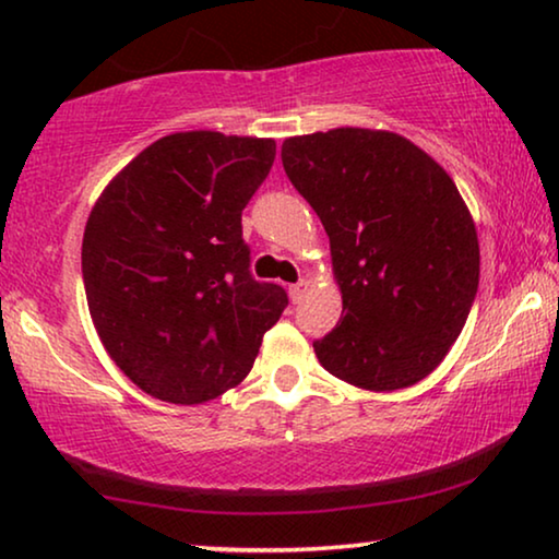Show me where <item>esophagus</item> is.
I'll return each mask as SVG.
<instances>
[{
	"instance_id": "34e87169",
	"label": "esophagus",
	"mask_w": 559,
	"mask_h": 559,
	"mask_svg": "<svg viewBox=\"0 0 559 559\" xmlns=\"http://www.w3.org/2000/svg\"><path fill=\"white\" fill-rule=\"evenodd\" d=\"M308 289H310L308 280H300V282H295V285H289V297H293V302H300Z\"/></svg>"
}]
</instances>
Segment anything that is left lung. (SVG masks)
Returning <instances> with one entry per match:
<instances>
[{
  "instance_id": "obj_1",
  "label": "left lung",
  "mask_w": 559,
  "mask_h": 559,
  "mask_svg": "<svg viewBox=\"0 0 559 559\" xmlns=\"http://www.w3.org/2000/svg\"><path fill=\"white\" fill-rule=\"evenodd\" d=\"M287 178L331 239L343 316L312 343L320 366L369 392L438 369L478 289L473 216L440 163L386 129L338 127L282 142Z\"/></svg>"
}]
</instances>
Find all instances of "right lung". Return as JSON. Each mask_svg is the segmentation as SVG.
Listing matches in <instances>:
<instances>
[{"label": "right lung", "instance_id": "obj_1", "mask_svg": "<svg viewBox=\"0 0 559 559\" xmlns=\"http://www.w3.org/2000/svg\"><path fill=\"white\" fill-rule=\"evenodd\" d=\"M277 144L175 132L114 175L88 213L81 264L106 354L144 394L203 404L239 386L287 305L249 274L241 211Z\"/></svg>", "mask_w": 559, "mask_h": 559}]
</instances>
